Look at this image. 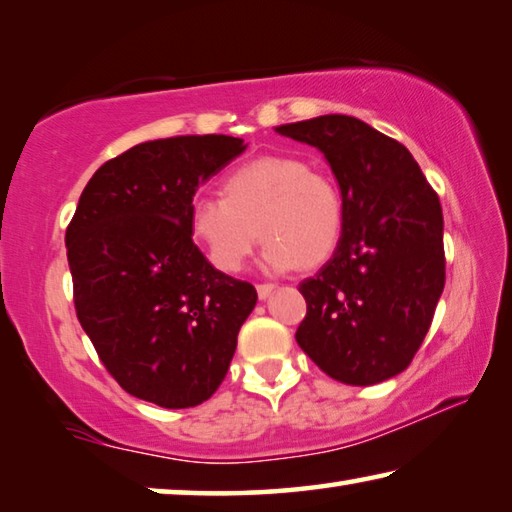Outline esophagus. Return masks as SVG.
Wrapping results in <instances>:
<instances>
[{
  "label": "esophagus",
  "mask_w": 512,
  "mask_h": 512,
  "mask_svg": "<svg viewBox=\"0 0 512 512\" xmlns=\"http://www.w3.org/2000/svg\"><path fill=\"white\" fill-rule=\"evenodd\" d=\"M273 291H275V284H271V282L257 284V296H259V300H266L268 296H271Z\"/></svg>",
  "instance_id": "1"
}]
</instances>
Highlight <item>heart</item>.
<instances>
[{
  "instance_id": "obj_1",
  "label": "heart",
  "mask_w": 512,
  "mask_h": 512,
  "mask_svg": "<svg viewBox=\"0 0 512 512\" xmlns=\"http://www.w3.org/2000/svg\"><path fill=\"white\" fill-rule=\"evenodd\" d=\"M343 216L341 189L327 173L268 155L232 169L223 198L196 196L189 230L223 273L241 271L259 237L266 241L264 268L282 273L325 264L341 244Z\"/></svg>"
}]
</instances>
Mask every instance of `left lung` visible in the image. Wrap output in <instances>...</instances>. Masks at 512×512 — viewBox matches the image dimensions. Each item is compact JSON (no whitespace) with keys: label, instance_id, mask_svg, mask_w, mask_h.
I'll return each instance as SVG.
<instances>
[{"label":"left lung","instance_id":"obj_1","mask_svg":"<svg viewBox=\"0 0 512 512\" xmlns=\"http://www.w3.org/2000/svg\"><path fill=\"white\" fill-rule=\"evenodd\" d=\"M325 155L343 196L332 259L300 284L296 341L329 377L386 381L413 361L445 287L443 210L404 144L348 115L277 126Z\"/></svg>","mask_w":512,"mask_h":512}]
</instances>
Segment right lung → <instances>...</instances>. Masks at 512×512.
I'll return each mask as SVG.
<instances>
[{
	"label": "right lung",
	"mask_w": 512,
	"mask_h": 512,
	"mask_svg": "<svg viewBox=\"0 0 512 512\" xmlns=\"http://www.w3.org/2000/svg\"><path fill=\"white\" fill-rule=\"evenodd\" d=\"M244 151L230 135L137 144L101 164L67 225L79 323L117 384L144 402L210 400L255 309L253 284L216 271L189 230L198 185Z\"/></svg>",
	"instance_id": "add662e5"
}]
</instances>
